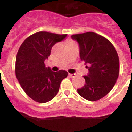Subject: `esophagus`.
Wrapping results in <instances>:
<instances>
[{"instance_id":"esophagus-1","label":"esophagus","mask_w":132,"mask_h":132,"mask_svg":"<svg viewBox=\"0 0 132 132\" xmlns=\"http://www.w3.org/2000/svg\"><path fill=\"white\" fill-rule=\"evenodd\" d=\"M69 77H71V78H75V77H76V74H69Z\"/></svg>"}]
</instances>
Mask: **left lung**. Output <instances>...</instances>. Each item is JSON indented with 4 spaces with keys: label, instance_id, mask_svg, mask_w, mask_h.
<instances>
[{
    "label": "left lung",
    "instance_id": "obj_1",
    "mask_svg": "<svg viewBox=\"0 0 132 132\" xmlns=\"http://www.w3.org/2000/svg\"><path fill=\"white\" fill-rule=\"evenodd\" d=\"M71 38L78 42L80 57L89 72L86 84L78 89L79 95L89 101L103 98L111 91L119 75V59L113 44L94 32L76 34Z\"/></svg>",
    "mask_w": 132,
    "mask_h": 132
}]
</instances>
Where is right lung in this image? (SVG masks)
<instances>
[{
  "label": "right lung",
  "mask_w": 132,
  "mask_h": 132,
  "mask_svg": "<svg viewBox=\"0 0 132 132\" xmlns=\"http://www.w3.org/2000/svg\"><path fill=\"white\" fill-rule=\"evenodd\" d=\"M66 37L67 34L40 31L27 37L19 47L15 76L23 91L34 101L46 103L52 100L58 93L61 82L68 75L64 70L53 72L44 64L53 46Z\"/></svg>",
  "instance_id": "right-lung-1"
}]
</instances>
